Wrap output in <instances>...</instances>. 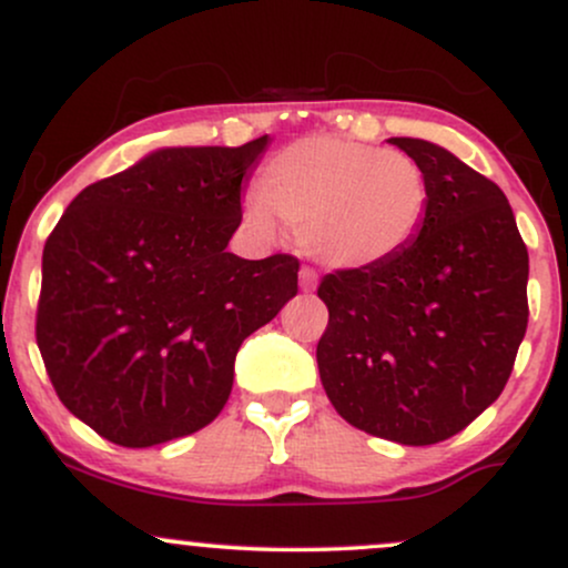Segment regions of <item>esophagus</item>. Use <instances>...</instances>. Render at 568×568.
<instances>
[{"label":"esophagus","instance_id":"1","mask_svg":"<svg viewBox=\"0 0 568 568\" xmlns=\"http://www.w3.org/2000/svg\"><path fill=\"white\" fill-rule=\"evenodd\" d=\"M298 285H302L304 293H312L317 288V272L310 270V266H302V272H298Z\"/></svg>","mask_w":568,"mask_h":568}]
</instances>
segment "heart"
I'll return each mask as SVG.
<instances>
[{"label": "heart", "instance_id": "heart-1", "mask_svg": "<svg viewBox=\"0 0 568 568\" xmlns=\"http://www.w3.org/2000/svg\"><path fill=\"white\" fill-rule=\"evenodd\" d=\"M427 207V175L408 154L315 135L266 162L243 216L262 234L275 232V216L285 221L331 270H371L414 243Z\"/></svg>", "mask_w": 568, "mask_h": 568}]
</instances>
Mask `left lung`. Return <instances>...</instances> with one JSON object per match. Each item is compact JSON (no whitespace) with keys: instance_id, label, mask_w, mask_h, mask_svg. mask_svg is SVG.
Instances as JSON below:
<instances>
[{"instance_id":"obj_1","label":"left lung","mask_w":568,"mask_h":568,"mask_svg":"<svg viewBox=\"0 0 568 568\" xmlns=\"http://www.w3.org/2000/svg\"><path fill=\"white\" fill-rule=\"evenodd\" d=\"M389 143L425 171L427 219L393 262L323 277L317 368L352 427L429 446L462 433L510 379L529 323V251L494 181L438 143Z\"/></svg>"}]
</instances>
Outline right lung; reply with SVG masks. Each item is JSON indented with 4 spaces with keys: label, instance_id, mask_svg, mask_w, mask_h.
Masks as SVG:
<instances>
[{
    "label": "right lung",
    "instance_id": "right-lung-1",
    "mask_svg": "<svg viewBox=\"0 0 568 568\" xmlns=\"http://www.w3.org/2000/svg\"><path fill=\"white\" fill-rule=\"evenodd\" d=\"M266 143L158 149L82 189L44 243L39 352L101 438L149 448L211 425L240 344L298 293V258L226 251Z\"/></svg>",
    "mask_w": 568,
    "mask_h": 568
}]
</instances>
